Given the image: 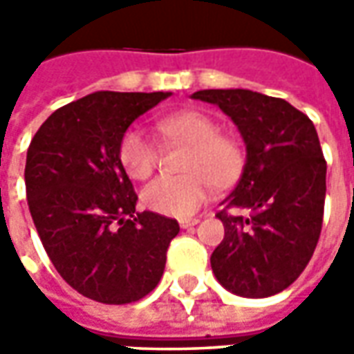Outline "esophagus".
Masks as SVG:
<instances>
[{
    "instance_id": "34e87169",
    "label": "esophagus",
    "mask_w": 354,
    "mask_h": 354,
    "mask_svg": "<svg viewBox=\"0 0 354 354\" xmlns=\"http://www.w3.org/2000/svg\"><path fill=\"white\" fill-rule=\"evenodd\" d=\"M197 225H198L197 218H189V221L185 218V221H181V223H179V226H181V228H193V226H197Z\"/></svg>"
}]
</instances>
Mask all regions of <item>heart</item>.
<instances>
[{"label": "heart", "mask_w": 354, "mask_h": 354, "mask_svg": "<svg viewBox=\"0 0 354 354\" xmlns=\"http://www.w3.org/2000/svg\"><path fill=\"white\" fill-rule=\"evenodd\" d=\"M157 129L167 142L191 145L185 157L187 175H163L143 189V205L151 211L187 218L211 197L214 183L236 181L244 165V149L221 133L211 116L197 110H181L157 120ZM120 163L133 179H147L159 163L156 142L142 128H131L120 142Z\"/></svg>", "instance_id": "obj_1"}]
</instances>
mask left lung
I'll use <instances>...</instances> for the list:
<instances>
[{
    "instance_id": "obj_1",
    "label": "left lung",
    "mask_w": 354,
    "mask_h": 354,
    "mask_svg": "<svg viewBox=\"0 0 354 354\" xmlns=\"http://www.w3.org/2000/svg\"><path fill=\"white\" fill-rule=\"evenodd\" d=\"M191 98L218 106L246 145V163L223 205L250 216H216L225 238L211 268L218 283L240 297H270L290 288L317 246L325 175L317 129L292 104L244 88L198 90Z\"/></svg>"
}]
</instances>
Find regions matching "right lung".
Listing matches in <instances>:
<instances>
[{
	"label": "right lung",
	"instance_id": "add662e5",
	"mask_svg": "<svg viewBox=\"0 0 354 354\" xmlns=\"http://www.w3.org/2000/svg\"><path fill=\"white\" fill-rule=\"evenodd\" d=\"M171 92L100 90L53 112L27 149L35 228L62 279L84 297L124 306L159 283L177 221L136 212L120 163L128 128Z\"/></svg>",
	"mask_w": 354,
	"mask_h": 354
}]
</instances>
